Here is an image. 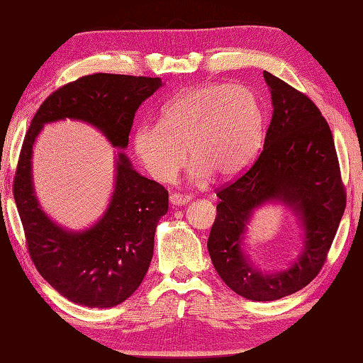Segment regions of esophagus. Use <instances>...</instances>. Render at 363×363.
Here are the masks:
<instances>
[{
    "label": "esophagus",
    "mask_w": 363,
    "mask_h": 363,
    "mask_svg": "<svg viewBox=\"0 0 363 363\" xmlns=\"http://www.w3.org/2000/svg\"><path fill=\"white\" fill-rule=\"evenodd\" d=\"M192 200V196L190 195H181V194H171L169 195V203L174 205V206H182L189 203V201Z\"/></svg>",
    "instance_id": "34e87169"
}]
</instances>
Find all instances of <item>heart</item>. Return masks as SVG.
I'll use <instances>...</instances> for the list:
<instances>
[{"mask_svg": "<svg viewBox=\"0 0 363 363\" xmlns=\"http://www.w3.org/2000/svg\"><path fill=\"white\" fill-rule=\"evenodd\" d=\"M262 102L247 86L211 83L190 88L162 108L160 123L139 126L134 152L149 174L169 182L194 158L190 173L233 176L256 158L264 140Z\"/></svg>", "mask_w": 363, "mask_h": 363, "instance_id": "1", "label": "heart"}]
</instances>
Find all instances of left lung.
<instances>
[{"label": "left lung", "instance_id": "8db88e82", "mask_svg": "<svg viewBox=\"0 0 363 363\" xmlns=\"http://www.w3.org/2000/svg\"><path fill=\"white\" fill-rule=\"evenodd\" d=\"M272 120L248 171L216 194L218 214L208 238L213 266L224 284L251 301H275L304 288L320 272L346 208L333 134L309 97L264 72ZM290 207L303 229L298 259L266 273L244 253L252 213L262 204Z\"/></svg>", "mask_w": 363, "mask_h": 363}]
</instances>
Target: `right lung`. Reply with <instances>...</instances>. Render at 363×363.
Wrapping results in <instances>:
<instances>
[{"mask_svg":"<svg viewBox=\"0 0 363 363\" xmlns=\"http://www.w3.org/2000/svg\"><path fill=\"white\" fill-rule=\"evenodd\" d=\"M162 86L160 78L94 73L59 88L30 123L17 163L14 200L35 267L72 303L113 307L138 290L149 270L157 224L168 211V190L139 174L121 150L128 147L134 113ZM67 118L97 127L121 149L108 210L84 231L54 223L33 187L34 140L46 122Z\"/></svg>","mask_w":363,"mask_h":363,"instance_id":"right-lung-1","label":"right lung"}]
</instances>
